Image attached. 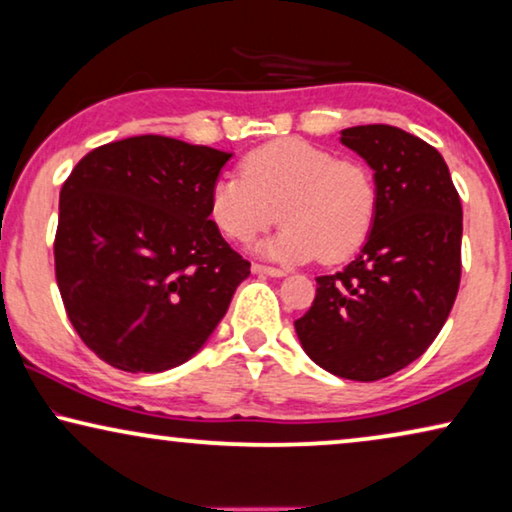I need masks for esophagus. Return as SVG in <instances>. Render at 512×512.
Listing matches in <instances>:
<instances>
[{
	"instance_id": "34e87169",
	"label": "esophagus",
	"mask_w": 512,
	"mask_h": 512,
	"mask_svg": "<svg viewBox=\"0 0 512 512\" xmlns=\"http://www.w3.org/2000/svg\"><path fill=\"white\" fill-rule=\"evenodd\" d=\"M256 272V275H268V277H284L286 270L282 268H270V265H261V263H254V268H251Z\"/></svg>"
}]
</instances>
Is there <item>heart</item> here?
<instances>
[{
    "label": "heart",
    "mask_w": 512,
    "mask_h": 512,
    "mask_svg": "<svg viewBox=\"0 0 512 512\" xmlns=\"http://www.w3.org/2000/svg\"><path fill=\"white\" fill-rule=\"evenodd\" d=\"M286 223L258 244L277 261H345L366 242L377 214L373 172L359 160L335 158L305 139L258 146L240 174H221L209 188V216L228 240L249 242L270 223Z\"/></svg>",
    "instance_id": "1"
}]
</instances>
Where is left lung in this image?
<instances>
[{
  "label": "left lung",
  "instance_id": "left-lung-1",
  "mask_svg": "<svg viewBox=\"0 0 512 512\" xmlns=\"http://www.w3.org/2000/svg\"><path fill=\"white\" fill-rule=\"evenodd\" d=\"M340 144L366 160L377 214L354 261L317 277L296 333L328 373L373 382L436 340L461 279V200L440 153L394 125H356Z\"/></svg>",
  "mask_w": 512,
  "mask_h": 512
}]
</instances>
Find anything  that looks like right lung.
I'll use <instances>...</instances> for the list:
<instances>
[{
    "instance_id": "1",
    "label": "right lung",
    "mask_w": 512,
    "mask_h": 512,
    "mask_svg": "<svg viewBox=\"0 0 512 512\" xmlns=\"http://www.w3.org/2000/svg\"><path fill=\"white\" fill-rule=\"evenodd\" d=\"M228 151L142 135L79 160L60 191L55 277L81 340L125 373L205 347L251 263L209 219Z\"/></svg>"
}]
</instances>
